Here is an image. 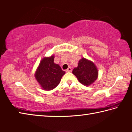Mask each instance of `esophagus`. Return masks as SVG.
Instances as JSON below:
<instances>
[{"mask_svg":"<svg viewBox=\"0 0 132 132\" xmlns=\"http://www.w3.org/2000/svg\"><path fill=\"white\" fill-rule=\"evenodd\" d=\"M66 72H72V69H71V67H68V69H67V70H66Z\"/></svg>","mask_w":132,"mask_h":132,"instance_id":"esophagus-1","label":"esophagus"}]
</instances>
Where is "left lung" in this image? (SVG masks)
Returning a JSON list of instances; mask_svg holds the SVG:
<instances>
[{"label":"left lung","instance_id":"left-lung-1","mask_svg":"<svg viewBox=\"0 0 132 132\" xmlns=\"http://www.w3.org/2000/svg\"><path fill=\"white\" fill-rule=\"evenodd\" d=\"M72 73L79 81L86 86L91 85L98 77V70L95 64L84 57L79 61L78 67L73 69Z\"/></svg>","mask_w":132,"mask_h":132}]
</instances>
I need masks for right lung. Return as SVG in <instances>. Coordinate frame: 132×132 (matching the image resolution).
Segmentation results:
<instances>
[{"label":"right lung","instance_id":"right-lung-1","mask_svg":"<svg viewBox=\"0 0 132 132\" xmlns=\"http://www.w3.org/2000/svg\"><path fill=\"white\" fill-rule=\"evenodd\" d=\"M54 55L44 57L34 74L36 79L44 90L50 91L55 88L65 73L59 64L54 63Z\"/></svg>","mask_w":132,"mask_h":132}]
</instances>
